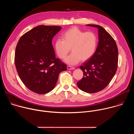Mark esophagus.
<instances>
[{
	"label": "esophagus",
	"instance_id": "obj_1",
	"mask_svg": "<svg viewBox=\"0 0 134 134\" xmlns=\"http://www.w3.org/2000/svg\"><path fill=\"white\" fill-rule=\"evenodd\" d=\"M67 68L68 69H70V70L74 69V68H75L74 67H72V66H67Z\"/></svg>",
	"mask_w": 134,
	"mask_h": 134
}]
</instances>
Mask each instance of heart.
Returning <instances> with one entry per match:
<instances>
[{
    "label": "heart",
    "mask_w": 134,
    "mask_h": 134,
    "mask_svg": "<svg viewBox=\"0 0 134 134\" xmlns=\"http://www.w3.org/2000/svg\"><path fill=\"white\" fill-rule=\"evenodd\" d=\"M97 34L92 31L85 32L73 26L62 34V39H57L54 47L58 56L64 59L70 50L72 53L65 59L70 65L90 59L94 54L98 47Z\"/></svg>",
    "instance_id": "1"
}]
</instances>
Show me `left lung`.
<instances>
[{
    "mask_svg": "<svg viewBox=\"0 0 134 134\" xmlns=\"http://www.w3.org/2000/svg\"><path fill=\"white\" fill-rule=\"evenodd\" d=\"M87 25L98 28L99 41L93 57L80 66L83 77L77 84L82 91L93 93L103 90L115 75L118 50L115 40L103 27L98 25Z\"/></svg>",
    "mask_w": 134,
    "mask_h": 134,
    "instance_id": "left-lung-1",
    "label": "left lung"
}]
</instances>
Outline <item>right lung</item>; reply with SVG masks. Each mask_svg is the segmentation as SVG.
Returning <instances> with one entry per match:
<instances>
[{
  "label": "right lung",
  "instance_id": "add662e5",
  "mask_svg": "<svg viewBox=\"0 0 134 134\" xmlns=\"http://www.w3.org/2000/svg\"><path fill=\"white\" fill-rule=\"evenodd\" d=\"M58 26H37L23 34L17 44L15 64L19 76L31 91L46 94L55 86L59 74L67 66L56 58L52 40Z\"/></svg>",
  "mask_w": 134,
  "mask_h": 134
}]
</instances>
